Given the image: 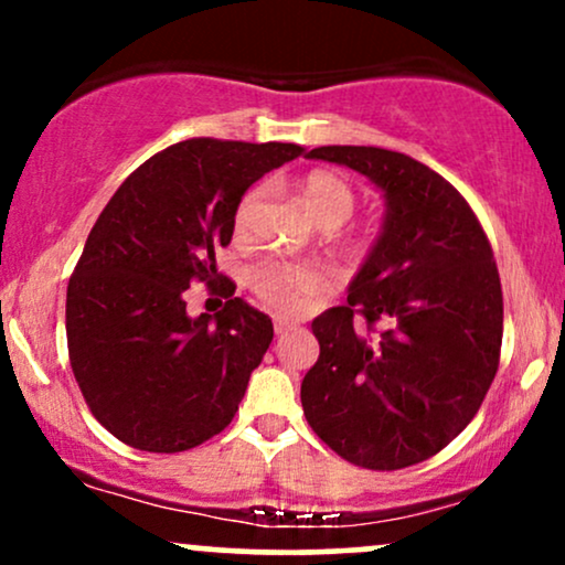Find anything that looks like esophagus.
<instances>
[{
	"instance_id": "34e87169",
	"label": "esophagus",
	"mask_w": 565,
	"mask_h": 565,
	"mask_svg": "<svg viewBox=\"0 0 565 565\" xmlns=\"http://www.w3.org/2000/svg\"><path fill=\"white\" fill-rule=\"evenodd\" d=\"M274 329H276V334H287L289 329H295V327H291L289 321H276V323H274Z\"/></svg>"
}]
</instances>
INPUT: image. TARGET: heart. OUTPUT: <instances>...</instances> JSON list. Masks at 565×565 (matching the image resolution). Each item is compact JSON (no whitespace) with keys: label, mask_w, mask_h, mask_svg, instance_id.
<instances>
[{"label":"heart","mask_w":565,"mask_h":565,"mask_svg":"<svg viewBox=\"0 0 565 565\" xmlns=\"http://www.w3.org/2000/svg\"><path fill=\"white\" fill-rule=\"evenodd\" d=\"M263 199L265 185H252L238 199L236 212H233V228L238 236H249ZM300 199L305 210L327 231L345 225L353 217L355 204H359L355 188L329 170H313L305 174L300 183ZM249 284L265 310H270L278 319H300L321 297H327L334 289V276L321 265L265 260L252 268Z\"/></svg>","instance_id":"heart-1"}]
</instances>
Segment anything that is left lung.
<instances>
[{"mask_svg": "<svg viewBox=\"0 0 565 565\" xmlns=\"http://www.w3.org/2000/svg\"><path fill=\"white\" fill-rule=\"evenodd\" d=\"M308 157L366 174L387 212L348 302L313 321L321 353L302 380L305 419L359 468L425 462L470 425L494 382V252L462 193L423 161L374 146H321ZM355 315L369 335L352 327Z\"/></svg>", "mask_w": 565, "mask_h": 565, "instance_id": "obj_1", "label": "left lung"}]
</instances>
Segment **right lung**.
Segmentation results:
<instances>
[{
	"mask_svg": "<svg viewBox=\"0 0 565 565\" xmlns=\"http://www.w3.org/2000/svg\"><path fill=\"white\" fill-rule=\"evenodd\" d=\"M300 153L295 142H174L100 212L68 281L66 337L89 412L121 444L188 451L231 425L274 323L218 280L215 249L231 244L246 188ZM193 280H218L230 297L215 320L186 319Z\"/></svg>",
	"mask_w": 565,
	"mask_h": 565,
	"instance_id": "right-lung-1",
	"label": "right lung"
}]
</instances>
